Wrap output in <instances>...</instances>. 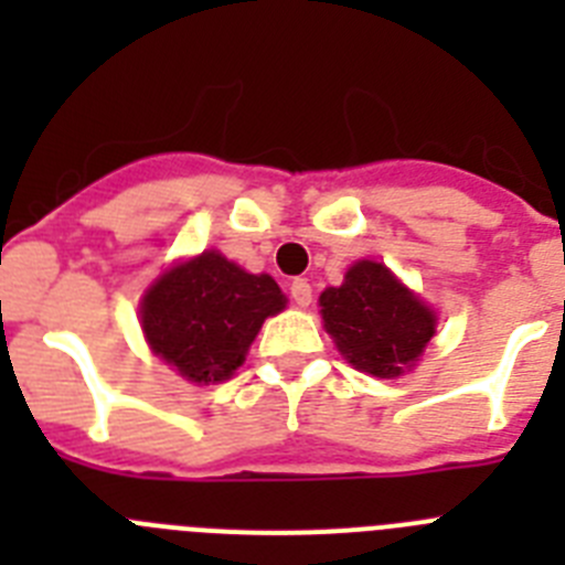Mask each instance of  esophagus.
<instances>
[{
	"label": "esophagus",
	"mask_w": 565,
	"mask_h": 565,
	"mask_svg": "<svg viewBox=\"0 0 565 565\" xmlns=\"http://www.w3.org/2000/svg\"><path fill=\"white\" fill-rule=\"evenodd\" d=\"M288 294H291V299L297 302L299 308L311 306L313 291H311V282H308V279H302V277L291 279V288H288Z\"/></svg>",
	"instance_id": "obj_1"
}]
</instances>
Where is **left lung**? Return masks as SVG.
Wrapping results in <instances>:
<instances>
[{
  "label": "left lung",
  "mask_w": 565,
  "mask_h": 565,
  "mask_svg": "<svg viewBox=\"0 0 565 565\" xmlns=\"http://www.w3.org/2000/svg\"><path fill=\"white\" fill-rule=\"evenodd\" d=\"M319 308L339 353L367 376H402L436 337V311L376 259L353 263L342 286L319 294Z\"/></svg>",
  "instance_id": "obj_1"
}]
</instances>
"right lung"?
Returning a JSON list of instances; mask_svg holds the SVG:
<instances>
[{"label":"right lung","mask_w":565,"mask_h":565,"mask_svg":"<svg viewBox=\"0 0 565 565\" xmlns=\"http://www.w3.org/2000/svg\"><path fill=\"white\" fill-rule=\"evenodd\" d=\"M286 308V294L268 274H248L203 252L154 279L141 299V328L154 356L186 382L214 384L246 362L268 317Z\"/></svg>","instance_id":"1"}]
</instances>
